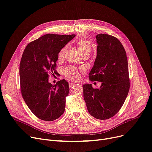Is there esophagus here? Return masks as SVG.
Segmentation results:
<instances>
[{
	"label": "esophagus",
	"mask_w": 152,
	"mask_h": 152,
	"mask_svg": "<svg viewBox=\"0 0 152 152\" xmlns=\"http://www.w3.org/2000/svg\"><path fill=\"white\" fill-rule=\"evenodd\" d=\"M76 85H78V84H75V83H70L69 84V87L72 89V88H73L74 86H76Z\"/></svg>",
	"instance_id": "obj_1"
}]
</instances>
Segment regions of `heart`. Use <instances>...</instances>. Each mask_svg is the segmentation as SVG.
I'll use <instances>...</instances> for the list:
<instances>
[{"instance_id":"obj_1","label":"heart","mask_w":152,"mask_h":152,"mask_svg":"<svg viewBox=\"0 0 152 152\" xmlns=\"http://www.w3.org/2000/svg\"><path fill=\"white\" fill-rule=\"evenodd\" d=\"M76 47L81 56H89L92 48V43L87 39H81L76 43ZM67 51V47L64 46L58 53V60H61L65 57ZM84 72L83 68L78 69L73 66H68L63 69L64 76L69 80L76 81L80 77V74Z\"/></svg>"}]
</instances>
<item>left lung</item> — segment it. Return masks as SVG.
I'll list each match as a JSON object with an SVG mask.
<instances>
[{
  "label": "left lung",
  "mask_w": 152,
  "mask_h": 152,
  "mask_svg": "<svg viewBox=\"0 0 152 152\" xmlns=\"http://www.w3.org/2000/svg\"><path fill=\"white\" fill-rule=\"evenodd\" d=\"M96 38L97 56L89 78L102 84L99 88L84 84V99L92 117L105 120L114 116L126 99L130 89L129 66L126 52L116 37L99 34Z\"/></svg>",
  "instance_id": "obj_1"
}]
</instances>
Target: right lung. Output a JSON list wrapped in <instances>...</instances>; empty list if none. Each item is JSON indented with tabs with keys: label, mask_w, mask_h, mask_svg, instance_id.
<instances>
[{
	"label": "right lung",
	"mask_w": 152,
	"mask_h": 152,
	"mask_svg": "<svg viewBox=\"0 0 152 152\" xmlns=\"http://www.w3.org/2000/svg\"><path fill=\"white\" fill-rule=\"evenodd\" d=\"M75 37L47 34L29 43L24 50L19 68L20 91L26 104L39 119L53 121L64 113L68 83L62 80L52 85L48 79L58 75V52Z\"/></svg>",
	"instance_id": "add662e5"
}]
</instances>
